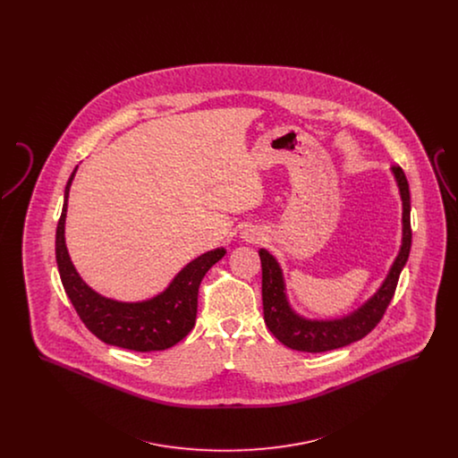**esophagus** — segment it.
<instances>
[{"label": "esophagus", "mask_w": 458, "mask_h": 458, "mask_svg": "<svg viewBox=\"0 0 458 458\" xmlns=\"http://www.w3.org/2000/svg\"><path fill=\"white\" fill-rule=\"evenodd\" d=\"M243 235H245V240H249V242H259V240H262V233L259 230H247Z\"/></svg>", "instance_id": "esophagus-1"}]
</instances>
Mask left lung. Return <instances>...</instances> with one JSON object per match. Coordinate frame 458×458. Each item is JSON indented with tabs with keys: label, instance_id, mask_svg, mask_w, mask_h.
Returning <instances> with one entry per match:
<instances>
[{
	"label": "left lung",
	"instance_id": "left-lung-1",
	"mask_svg": "<svg viewBox=\"0 0 458 458\" xmlns=\"http://www.w3.org/2000/svg\"><path fill=\"white\" fill-rule=\"evenodd\" d=\"M393 174L398 182L400 194L403 200V242L402 249L393 262L390 275L385 284L376 292L368 304L362 305L357 312L344 319L335 321H307L299 318L286 302L284 276L276 259L261 249L259 258L262 264V309L264 321L269 331L292 350L299 352H327L342 349L350 344L362 340L369 335L377 323L383 319L388 305L392 302L400 273L409 259L412 247V228H411V191L409 182L400 166H393Z\"/></svg>",
	"mask_w": 458,
	"mask_h": 458
}]
</instances>
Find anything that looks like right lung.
Listing matches in <instances>:
<instances>
[{
	"instance_id": "1",
	"label": "right lung",
	"mask_w": 458,
	"mask_h": 458,
	"mask_svg": "<svg viewBox=\"0 0 458 458\" xmlns=\"http://www.w3.org/2000/svg\"><path fill=\"white\" fill-rule=\"evenodd\" d=\"M75 172L77 168L66 182L64 209L56 226V262L70 302L89 331L108 345L135 352L174 347L196 325L199 284L209 267L225 256V249L206 252L189 262L172 284L151 301L125 304L96 293L82 282L66 252V200Z\"/></svg>"
}]
</instances>
